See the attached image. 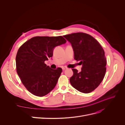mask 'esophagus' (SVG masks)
Returning <instances> with one entry per match:
<instances>
[{
    "label": "esophagus",
    "instance_id": "34e87169",
    "mask_svg": "<svg viewBox=\"0 0 125 125\" xmlns=\"http://www.w3.org/2000/svg\"><path fill=\"white\" fill-rule=\"evenodd\" d=\"M62 69H63V70H65V69H66L67 68L66 67H62Z\"/></svg>",
    "mask_w": 125,
    "mask_h": 125
}]
</instances>
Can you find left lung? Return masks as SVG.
<instances>
[{"mask_svg": "<svg viewBox=\"0 0 125 125\" xmlns=\"http://www.w3.org/2000/svg\"><path fill=\"white\" fill-rule=\"evenodd\" d=\"M69 41L74 51V58L81 61L82 71L73 69L70 83L74 88L83 93L94 91L100 84L105 74L106 59L98 42L91 35L77 32L63 36Z\"/></svg>", "mask_w": 125, "mask_h": 125, "instance_id": "1", "label": "left lung"}]
</instances>
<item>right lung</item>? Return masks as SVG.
Listing matches in <instances>:
<instances>
[{"mask_svg":"<svg viewBox=\"0 0 125 125\" xmlns=\"http://www.w3.org/2000/svg\"><path fill=\"white\" fill-rule=\"evenodd\" d=\"M66 42L62 36H35L20 47L16 58L17 72L31 93L42 97L55 88L62 69H51L44 61L52 56L55 47Z\"/></svg>","mask_w":125,"mask_h":125,"instance_id":"obj_1","label":"right lung"}]
</instances>
